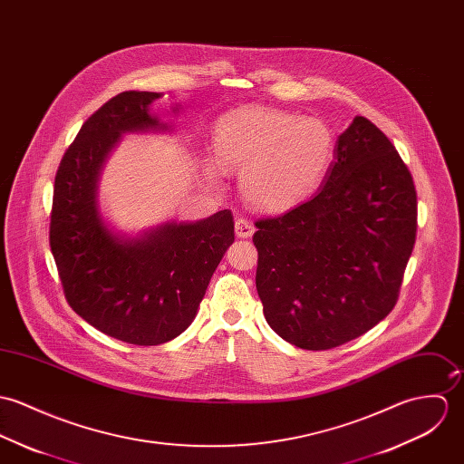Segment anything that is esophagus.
Returning <instances> with one entry per match:
<instances>
[{
  "label": "esophagus",
  "mask_w": 464,
  "mask_h": 464,
  "mask_svg": "<svg viewBox=\"0 0 464 464\" xmlns=\"http://www.w3.org/2000/svg\"><path fill=\"white\" fill-rule=\"evenodd\" d=\"M235 233H237L238 238H249V237H253V233H255V226H253L249 220L238 217V218L235 220Z\"/></svg>",
  "instance_id": "esophagus-1"
}]
</instances>
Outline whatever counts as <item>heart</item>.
<instances>
[{
	"label": "heart",
	"mask_w": 464,
	"mask_h": 464,
	"mask_svg": "<svg viewBox=\"0 0 464 464\" xmlns=\"http://www.w3.org/2000/svg\"><path fill=\"white\" fill-rule=\"evenodd\" d=\"M218 167L240 172V187L253 207L281 213L301 205L324 179L333 156L334 139L327 124L316 117L276 108H240L224 115L213 133Z\"/></svg>",
	"instance_id": "heart-1"
}]
</instances>
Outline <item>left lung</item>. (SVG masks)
I'll list each match as a JSON object with an SVG mask.
<instances>
[{"label": "left lung", "mask_w": 464, "mask_h": 464, "mask_svg": "<svg viewBox=\"0 0 464 464\" xmlns=\"http://www.w3.org/2000/svg\"><path fill=\"white\" fill-rule=\"evenodd\" d=\"M256 227V288L268 325L299 349L343 345L399 299L416 238L411 172L358 115L336 140L320 192Z\"/></svg>", "instance_id": "left-lung-1"}]
</instances>
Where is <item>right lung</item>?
Returning a JSON list of instances; mask_svg holds the SVG:
<instances>
[{"label": "right lung", "instance_id": "add662e5", "mask_svg": "<svg viewBox=\"0 0 464 464\" xmlns=\"http://www.w3.org/2000/svg\"><path fill=\"white\" fill-rule=\"evenodd\" d=\"M161 96L128 91L111 98L83 122L54 176L50 246L65 299L98 331L131 345L181 334L235 242L229 209L196 222L170 220L137 237L104 220L98 192L104 161L124 133L170 130L150 111Z\"/></svg>", "mask_w": 464, "mask_h": 464}]
</instances>
